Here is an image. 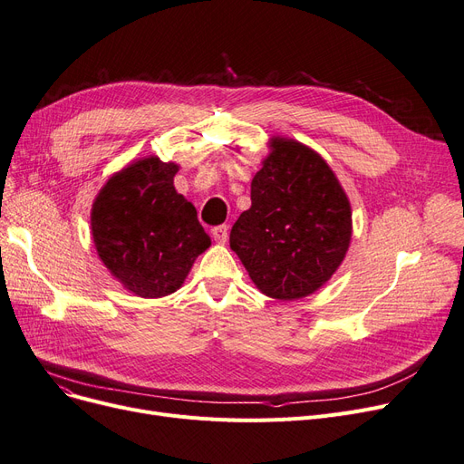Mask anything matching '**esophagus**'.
Listing matches in <instances>:
<instances>
[{"label":"esophagus","mask_w":464,"mask_h":464,"mask_svg":"<svg viewBox=\"0 0 464 464\" xmlns=\"http://www.w3.org/2000/svg\"><path fill=\"white\" fill-rule=\"evenodd\" d=\"M212 237H214L216 243L226 245L227 243V237H229V227L227 226H216V227H212Z\"/></svg>","instance_id":"obj_1"}]
</instances>
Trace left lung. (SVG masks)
Masks as SVG:
<instances>
[{"instance_id": "left-lung-1", "label": "left lung", "mask_w": 464, "mask_h": 464, "mask_svg": "<svg viewBox=\"0 0 464 464\" xmlns=\"http://www.w3.org/2000/svg\"><path fill=\"white\" fill-rule=\"evenodd\" d=\"M250 198L229 245L256 288L294 301L324 286L353 237L349 197L326 160L294 138L273 136Z\"/></svg>"}]
</instances>
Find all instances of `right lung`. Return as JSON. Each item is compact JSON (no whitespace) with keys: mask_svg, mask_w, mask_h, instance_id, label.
I'll return each mask as SVG.
<instances>
[{"mask_svg":"<svg viewBox=\"0 0 464 464\" xmlns=\"http://www.w3.org/2000/svg\"><path fill=\"white\" fill-rule=\"evenodd\" d=\"M179 167L150 155L115 172L91 208V233L102 264L125 290L157 299L182 288L210 246L197 210L174 188Z\"/></svg>","mask_w":464,"mask_h":464,"instance_id":"right-lung-1","label":"right lung"}]
</instances>
